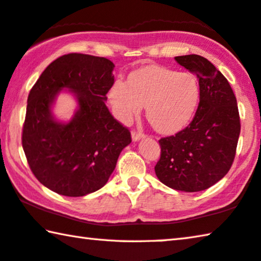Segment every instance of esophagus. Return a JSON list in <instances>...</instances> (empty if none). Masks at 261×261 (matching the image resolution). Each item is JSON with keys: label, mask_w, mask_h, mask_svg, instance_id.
<instances>
[{"label": "esophagus", "mask_w": 261, "mask_h": 261, "mask_svg": "<svg viewBox=\"0 0 261 261\" xmlns=\"http://www.w3.org/2000/svg\"><path fill=\"white\" fill-rule=\"evenodd\" d=\"M131 136H132V140H134V142H138L139 139L145 137V135L142 134V132H137V131H132Z\"/></svg>", "instance_id": "obj_1"}]
</instances>
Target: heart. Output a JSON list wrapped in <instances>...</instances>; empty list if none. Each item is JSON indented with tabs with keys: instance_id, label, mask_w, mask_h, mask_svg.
<instances>
[{
	"instance_id": "heart-1",
	"label": "heart",
	"mask_w": 261,
	"mask_h": 261,
	"mask_svg": "<svg viewBox=\"0 0 261 261\" xmlns=\"http://www.w3.org/2000/svg\"><path fill=\"white\" fill-rule=\"evenodd\" d=\"M109 97L119 121H131L145 106L146 118L153 129L173 135L187 126L195 116L201 86L194 74L147 66L132 72L129 84L115 82Z\"/></svg>"
}]
</instances>
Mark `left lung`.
Instances as JSON below:
<instances>
[{
	"label": "left lung",
	"mask_w": 261,
	"mask_h": 261,
	"mask_svg": "<svg viewBox=\"0 0 261 261\" xmlns=\"http://www.w3.org/2000/svg\"><path fill=\"white\" fill-rule=\"evenodd\" d=\"M175 60L195 73L201 100L187 127L159 140L161 154L154 171L169 188L201 192L218 182L233 163L241 134L237 100L225 76L208 59L188 55Z\"/></svg>",
	"instance_id": "8db88e82"
}]
</instances>
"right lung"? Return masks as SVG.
I'll use <instances>...</instances> for the list:
<instances>
[{
    "instance_id": "obj_1",
    "label": "right lung",
    "mask_w": 261,
    "mask_h": 261,
    "mask_svg": "<svg viewBox=\"0 0 261 261\" xmlns=\"http://www.w3.org/2000/svg\"><path fill=\"white\" fill-rule=\"evenodd\" d=\"M114 67L107 58L69 53L49 64L30 90L22 145L32 173L52 192L71 197L96 192L108 182L122 150L131 143L129 129L105 103L115 81ZM63 89L79 106L67 123L51 114Z\"/></svg>"
}]
</instances>
